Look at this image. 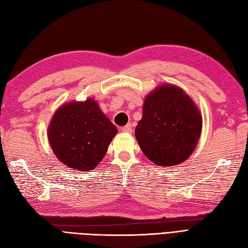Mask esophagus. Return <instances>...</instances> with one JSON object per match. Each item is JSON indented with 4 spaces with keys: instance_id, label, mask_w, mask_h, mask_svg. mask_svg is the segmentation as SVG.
<instances>
[{
    "instance_id": "1",
    "label": "esophagus",
    "mask_w": 248,
    "mask_h": 248,
    "mask_svg": "<svg viewBox=\"0 0 248 248\" xmlns=\"http://www.w3.org/2000/svg\"><path fill=\"white\" fill-rule=\"evenodd\" d=\"M122 131H124V133H127V134H131V131H133L131 125L127 124L126 126H124V127H122Z\"/></svg>"
}]
</instances>
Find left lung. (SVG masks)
<instances>
[{"instance_id": "1", "label": "left lung", "mask_w": 248, "mask_h": 248, "mask_svg": "<svg viewBox=\"0 0 248 248\" xmlns=\"http://www.w3.org/2000/svg\"><path fill=\"white\" fill-rule=\"evenodd\" d=\"M135 133L151 161L162 167L176 166L188 159L196 147L202 115L183 90L163 85L146 96Z\"/></svg>"}]
</instances>
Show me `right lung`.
Returning a JSON list of instances; mask_svg holds the SVG:
<instances>
[{
	"instance_id": "obj_1",
	"label": "right lung",
	"mask_w": 248,
	"mask_h": 248,
	"mask_svg": "<svg viewBox=\"0 0 248 248\" xmlns=\"http://www.w3.org/2000/svg\"><path fill=\"white\" fill-rule=\"evenodd\" d=\"M117 127L93 100L60 107L48 126V141L64 166L91 170L102 161Z\"/></svg>"
}]
</instances>
